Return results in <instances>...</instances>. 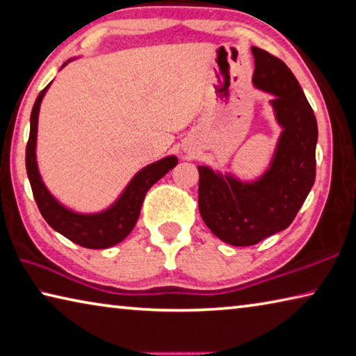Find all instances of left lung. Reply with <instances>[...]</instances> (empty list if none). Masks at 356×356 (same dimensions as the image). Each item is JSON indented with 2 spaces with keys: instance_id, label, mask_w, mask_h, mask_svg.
<instances>
[{
  "instance_id": "obj_1",
  "label": "left lung",
  "mask_w": 356,
  "mask_h": 356,
  "mask_svg": "<svg viewBox=\"0 0 356 356\" xmlns=\"http://www.w3.org/2000/svg\"><path fill=\"white\" fill-rule=\"evenodd\" d=\"M252 51L253 84L275 95L270 103L283 127L272 165L254 183H241L198 165L202 219L217 238L236 247L254 245L288 228L316 179L314 111L282 59L257 47Z\"/></svg>"
}]
</instances>
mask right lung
Segmentation results:
<instances>
[{
	"mask_svg": "<svg viewBox=\"0 0 356 356\" xmlns=\"http://www.w3.org/2000/svg\"><path fill=\"white\" fill-rule=\"evenodd\" d=\"M45 92L47 87L35 98L33 112H31V129L26 143V172L34 200L37 207H39L40 214L49 227L81 247L108 248L115 245L127 238L131 229L134 228L137 219H139L147 191L156 181H159L170 168L177 165L178 159L175 156H167V158L142 168L131 179V183L124 189L122 197L109 209L103 211V213L89 216L72 213V211H68L54 200L51 194L47 191L45 184L42 183L39 170H37V118H39L40 102Z\"/></svg>",
	"mask_w": 356,
	"mask_h": 356,
	"instance_id": "add662e5",
	"label": "right lung"
}]
</instances>
